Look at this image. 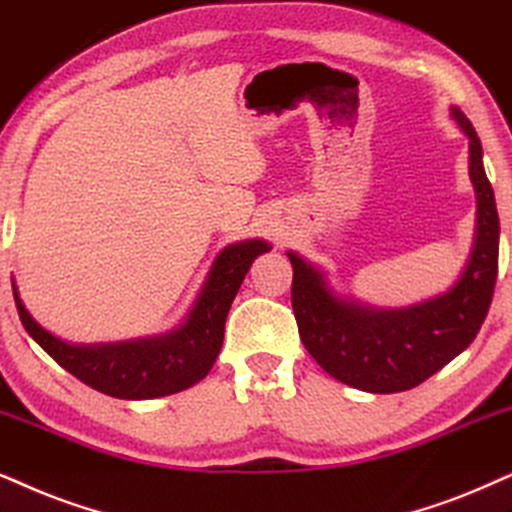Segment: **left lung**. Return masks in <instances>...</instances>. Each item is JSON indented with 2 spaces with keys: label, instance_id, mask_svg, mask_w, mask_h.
Wrapping results in <instances>:
<instances>
[{
  "label": "left lung",
  "instance_id": "1",
  "mask_svg": "<svg viewBox=\"0 0 512 512\" xmlns=\"http://www.w3.org/2000/svg\"><path fill=\"white\" fill-rule=\"evenodd\" d=\"M451 118L470 139V181L477 196V226L470 260L444 295L401 309H375L345 300L323 271L288 252L293 264L297 331L323 371L373 394L411 390L456 359L487 319L498 274V212L482 165V144L461 108Z\"/></svg>",
  "mask_w": 512,
  "mask_h": 512
}]
</instances>
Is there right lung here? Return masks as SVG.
Listing matches in <instances>:
<instances>
[{
  "label": "right lung",
  "instance_id": "1",
  "mask_svg": "<svg viewBox=\"0 0 512 512\" xmlns=\"http://www.w3.org/2000/svg\"><path fill=\"white\" fill-rule=\"evenodd\" d=\"M264 241L231 243L219 252L189 316L174 331L108 345H70L32 319L18 295L14 300L25 331L58 366L84 385L118 399H155L196 385L210 373L224 340L231 302L257 255L269 252Z\"/></svg>",
  "mask_w": 512,
  "mask_h": 512
}]
</instances>
